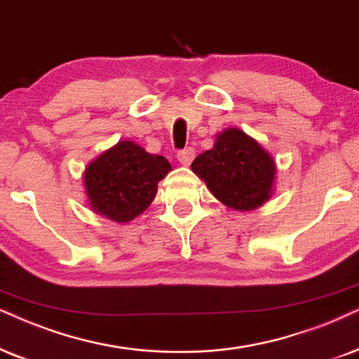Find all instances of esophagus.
I'll return each mask as SVG.
<instances>
[{"mask_svg":"<svg viewBox=\"0 0 359 359\" xmlns=\"http://www.w3.org/2000/svg\"><path fill=\"white\" fill-rule=\"evenodd\" d=\"M194 157H195V151L192 147H187L184 149V151L177 152V158H179V162L182 165H190V162L194 161Z\"/></svg>","mask_w":359,"mask_h":359,"instance_id":"obj_1","label":"esophagus"}]
</instances>
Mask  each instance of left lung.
<instances>
[{
    "label": "left lung",
    "mask_w": 359,
    "mask_h": 359,
    "mask_svg": "<svg viewBox=\"0 0 359 359\" xmlns=\"http://www.w3.org/2000/svg\"><path fill=\"white\" fill-rule=\"evenodd\" d=\"M197 174L224 205L248 212L270 198L275 182V161L255 139L237 127L217 135L210 151L192 162Z\"/></svg>",
    "instance_id": "obj_1"
}]
</instances>
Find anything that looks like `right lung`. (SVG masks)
Masks as SVG:
<instances>
[{
	"mask_svg": "<svg viewBox=\"0 0 359 359\" xmlns=\"http://www.w3.org/2000/svg\"><path fill=\"white\" fill-rule=\"evenodd\" d=\"M172 169L130 140H121L94 158L84 170V187L94 212L117 224L134 220L151 205L157 184Z\"/></svg>",
	"mask_w": 359,
	"mask_h": 359,
	"instance_id": "obj_1",
	"label": "right lung"
}]
</instances>
